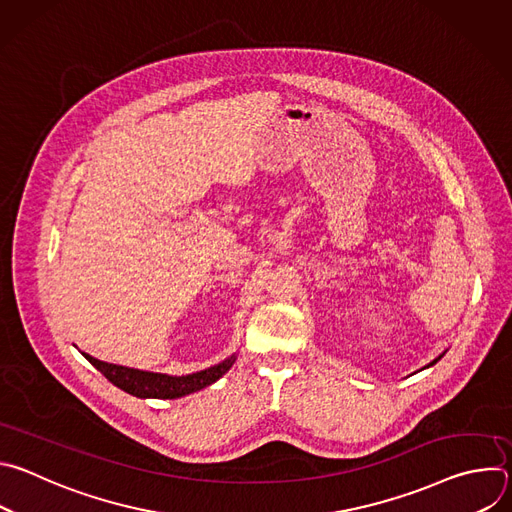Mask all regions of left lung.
Masks as SVG:
<instances>
[{"mask_svg":"<svg viewBox=\"0 0 512 512\" xmlns=\"http://www.w3.org/2000/svg\"><path fill=\"white\" fill-rule=\"evenodd\" d=\"M444 354H446V352H442V354H440V356H437V358H433V360H431V362H429V364H425V367H423V369H429V367H433V364H435V362H437V360H440V358H442V356H444ZM423 369H421V371H423ZM417 373H419V371H417Z\"/></svg>","mask_w":512,"mask_h":512,"instance_id":"obj_1","label":"left lung"}]
</instances>
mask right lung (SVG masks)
<instances>
[{"label":"right lung","instance_id":"add662e5","mask_svg":"<svg viewBox=\"0 0 512 512\" xmlns=\"http://www.w3.org/2000/svg\"><path fill=\"white\" fill-rule=\"evenodd\" d=\"M83 356L93 364L97 371H101L115 387L121 391L139 397V399H180L190 393H196L212 383L221 379L237 360V352L229 358L212 364L208 369L190 373V375H168V373H154V371H141L123 367V364H113L99 360L87 352Z\"/></svg>","mask_w":512,"mask_h":512}]
</instances>
